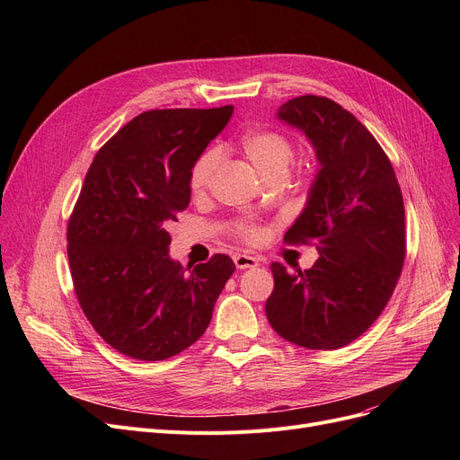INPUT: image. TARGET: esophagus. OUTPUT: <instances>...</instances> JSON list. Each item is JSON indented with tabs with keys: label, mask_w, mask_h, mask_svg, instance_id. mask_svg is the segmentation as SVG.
<instances>
[{
	"label": "esophagus",
	"mask_w": 460,
	"mask_h": 460,
	"mask_svg": "<svg viewBox=\"0 0 460 460\" xmlns=\"http://www.w3.org/2000/svg\"><path fill=\"white\" fill-rule=\"evenodd\" d=\"M233 261H234V264H236V269H240V270H244V269H255L257 264H259V259L253 257V255H250V253H236V255L233 257Z\"/></svg>",
	"instance_id": "34e87169"
}]
</instances>
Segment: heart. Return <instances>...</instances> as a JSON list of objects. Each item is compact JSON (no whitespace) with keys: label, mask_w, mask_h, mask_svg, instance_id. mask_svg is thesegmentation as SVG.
<instances>
[{"label":"heart","mask_w":460,"mask_h":460,"mask_svg":"<svg viewBox=\"0 0 460 460\" xmlns=\"http://www.w3.org/2000/svg\"><path fill=\"white\" fill-rule=\"evenodd\" d=\"M246 158L257 167L264 179L283 177L295 156L291 139L278 130H253L240 139ZM222 155L217 149H207L201 153L190 169V188L193 193H201L212 181ZM236 234L244 240H255L259 236L257 226L250 222L236 224Z\"/></svg>","instance_id":"heart-1"}]
</instances>
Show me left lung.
Masks as SVG:
<instances>
[{"mask_svg": "<svg viewBox=\"0 0 460 460\" xmlns=\"http://www.w3.org/2000/svg\"><path fill=\"white\" fill-rule=\"evenodd\" d=\"M278 117L305 134L321 164L285 243L315 240L321 255L309 270L272 262L264 311L287 341L341 349L378 319L399 281L406 255L401 186L375 136L326 96H296Z\"/></svg>", "mask_w": 460, "mask_h": 460, "instance_id": "1", "label": "left lung"}]
</instances>
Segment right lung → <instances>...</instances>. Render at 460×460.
<instances>
[{
    "label": "right lung",
    "mask_w": 460,
    "mask_h": 460,
    "mask_svg": "<svg viewBox=\"0 0 460 460\" xmlns=\"http://www.w3.org/2000/svg\"><path fill=\"white\" fill-rule=\"evenodd\" d=\"M233 106L151 110L96 153L66 227L75 291L102 340L160 361L196 343L234 272L216 253L196 267L169 257L167 224L190 203V169L224 130Z\"/></svg>",
    "instance_id": "add662e5"
}]
</instances>
